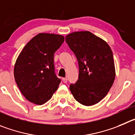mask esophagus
I'll return each mask as SVG.
<instances>
[{
    "label": "esophagus",
    "instance_id": "34e87169",
    "mask_svg": "<svg viewBox=\"0 0 135 135\" xmlns=\"http://www.w3.org/2000/svg\"><path fill=\"white\" fill-rule=\"evenodd\" d=\"M62 80H63L64 83H67L68 79H67V78H62Z\"/></svg>",
    "mask_w": 135,
    "mask_h": 135
}]
</instances>
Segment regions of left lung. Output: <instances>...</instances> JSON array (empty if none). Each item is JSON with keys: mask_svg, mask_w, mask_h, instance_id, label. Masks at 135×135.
<instances>
[{"mask_svg": "<svg viewBox=\"0 0 135 135\" xmlns=\"http://www.w3.org/2000/svg\"><path fill=\"white\" fill-rule=\"evenodd\" d=\"M65 41L78 60L79 79L70 90L80 104L91 106L107 94L115 78L111 49L100 38L89 31L68 35Z\"/></svg>", "mask_w": 135, "mask_h": 135, "instance_id": "obj_1", "label": "left lung"}]
</instances>
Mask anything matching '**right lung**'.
Here are the masks:
<instances>
[{
	"instance_id": "obj_1",
	"label": "right lung",
	"mask_w": 135,
	"mask_h": 135,
	"mask_svg": "<svg viewBox=\"0 0 135 135\" xmlns=\"http://www.w3.org/2000/svg\"><path fill=\"white\" fill-rule=\"evenodd\" d=\"M64 41L62 35L40 33L20 53L14 69L15 81L31 103L44 104L57 90L61 80L55 74L54 55Z\"/></svg>"
}]
</instances>
